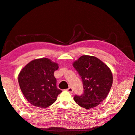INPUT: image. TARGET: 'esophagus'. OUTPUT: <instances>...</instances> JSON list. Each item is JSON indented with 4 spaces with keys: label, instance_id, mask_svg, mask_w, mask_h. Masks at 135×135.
Masks as SVG:
<instances>
[{
    "label": "esophagus",
    "instance_id": "34e87169",
    "mask_svg": "<svg viewBox=\"0 0 135 135\" xmlns=\"http://www.w3.org/2000/svg\"><path fill=\"white\" fill-rule=\"evenodd\" d=\"M67 91H68V92H69L70 93H73V89H72V88L71 87H69V88H68L67 89Z\"/></svg>",
    "mask_w": 135,
    "mask_h": 135
}]
</instances>
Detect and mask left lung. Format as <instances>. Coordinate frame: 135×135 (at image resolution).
Here are the masks:
<instances>
[{"mask_svg": "<svg viewBox=\"0 0 135 135\" xmlns=\"http://www.w3.org/2000/svg\"><path fill=\"white\" fill-rule=\"evenodd\" d=\"M73 65L81 77L84 88L81 95L74 96V101L83 108H94L109 94L113 84L112 71L102 61L92 56H81Z\"/></svg>", "mask_w": 135, "mask_h": 135, "instance_id": "obj_1", "label": "left lung"}]
</instances>
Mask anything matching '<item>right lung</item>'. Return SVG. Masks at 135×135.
I'll return each instance as SVG.
<instances>
[{
  "mask_svg": "<svg viewBox=\"0 0 135 135\" xmlns=\"http://www.w3.org/2000/svg\"><path fill=\"white\" fill-rule=\"evenodd\" d=\"M58 65L48 58L33 60L20 71L18 83L29 102L41 108L51 105L62 91L56 86L54 73Z\"/></svg>",
  "mask_w": 135,
  "mask_h": 135,
  "instance_id": "1",
  "label": "right lung"
}]
</instances>
